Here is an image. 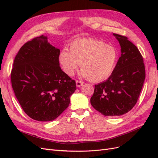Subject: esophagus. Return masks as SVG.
Here are the masks:
<instances>
[{"instance_id":"1","label":"esophagus","mask_w":158,"mask_h":158,"mask_svg":"<svg viewBox=\"0 0 158 158\" xmlns=\"http://www.w3.org/2000/svg\"><path fill=\"white\" fill-rule=\"evenodd\" d=\"M83 83H84L82 82V81H78V80L76 81V85H77V87H81V86H83Z\"/></svg>"}]
</instances>
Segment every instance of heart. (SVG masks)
<instances>
[{
    "label": "heart",
    "mask_w": 158,
    "mask_h": 158,
    "mask_svg": "<svg viewBox=\"0 0 158 158\" xmlns=\"http://www.w3.org/2000/svg\"><path fill=\"white\" fill-rule=\"evenodd\" d=\"M64 72L72 76L81 64V75L93 83L101 82L112 73L118 52L102 40L85 38L73 42L69 51L63 50L59 56Z\"/></svg>",
    "instance_id": "b5f03b06"
}]
</instances>
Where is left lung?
I'll use <instances>...</instances> for the list:
<instances>
[{
    "label": "left lung",
    "instance_id": "1",
    "mask_svg": "<svg viewBox=\"0 0 158 158\" xmlns=\"http://www.w3.org/2000/svg\"><path fill=\"white\" fill-rule=\"evenodd\" d=\"M121 55L107 81L94 85L90 98L93 108L105 116H119L133 108L145 80V66L138 48L123 35L113 33Z\"/></svg>",
    "mask_w": 158,
    "mask_h": 158
}]
</instances>
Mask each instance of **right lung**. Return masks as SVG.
<instances>
[{"label": "right lung", "mask_w": 158, "mask_h": 158, "mask_svg": "<svg viewBox=\"0 0 158 158\" xmlns=\"http://www.w3.org/2000/svg\"><path fill=\"white\" fill-rule=\"evenodd\" d=\"M60 53L41 35L25 43L14 58L12 89L24 112L34 120L57 118L76 90L75 81L60 68Z\"/></svg>", "instance_id": "add662e5"}]
</instances>
